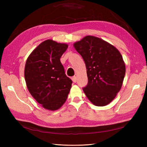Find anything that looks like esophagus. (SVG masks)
<instances>
[{"label":"esophagus","mask_w":147,"mask_h":147,"mask_svg":"<svg viewBox=\"0 0 147 147\" xmlns=\"http://www.w3.org/2000/svg\"><path fill=\"white\" fill-rule=\"evenodd\" d=\"M72 81H73L74 83H76L77 82V78H76V76H74L73 77H72Z\"/></svg>","instance_id":"34e87169"}]
</instances>
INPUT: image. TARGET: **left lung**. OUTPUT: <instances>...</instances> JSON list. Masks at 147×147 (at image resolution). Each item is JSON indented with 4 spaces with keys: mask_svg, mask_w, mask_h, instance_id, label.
I'll return each mask as SVG.
<instances>
[{
    "mask_svg": "<svg viewBox=\"0 0 147 147\" xmlns=\"http://www.w3.org/2000/svg\"><path fill=\"white\" fill-rule=\"evenodd\" d=\"M85 62L88 82L83 92L96 106H105L116 96L123 85L125 64L119 51L104 40L86 36L74 43Z\"/></svg>",
    "mask_w": 147,
    "mask_h": 147,
    "instance_id": "8db88e82",
    "label": "left lung"
}]
</instances>
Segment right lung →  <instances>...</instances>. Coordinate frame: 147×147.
Listing matches in <instances>:
<instances>
[{"mask_svg": "<svg viewBox=\"0 0 147 147\" xmlns=\"http://www.w3.org/2000/svg\"><path fill=\"white\" fill-rule=\"evenodd\" d=\"M68 45L47 40L28 57L24 78L28 90L43 108L57 110L64 104L72 80L65 74L60 59Z\"/></svg>", "mask_w": 147, "mask_h": 147, "instance_id": "add662e5", "label": "right lung"}]
</instances>
